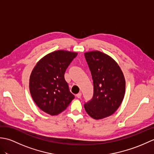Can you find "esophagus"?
<instances>
[{"label": "esophagus", "mask_w": 154, "mask_h": 154, "mask_svg": "<svg viewBox=\"0 0 154 154\" xmlns=\"http://www.w3.org/2000/svg\"><path fill=\"white\" fill-rule=\"evenodd\" d=\"M81 95H82V94H81V93H79L76 94V97H77V98H81Z\"/></svg>", "instance_id": "esophagus-1"}]
</instances>
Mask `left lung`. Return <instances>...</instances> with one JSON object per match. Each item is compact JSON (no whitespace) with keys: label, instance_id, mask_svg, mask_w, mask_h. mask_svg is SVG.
Segmentation results:
<instances>
[{"label":"left lung","instance_id":"left-lung-1","mask_svg":"<svg viewBox=\"0 0 154 154\" xmlns=\"http://www.w3.org/2000/svg\"><path fill=\"white\" fill-rule=\"evenodd\" d=\"M93 80V97L84 107L94 119L112 115L122 103L125 79L120 67L109 55L99 51L85 54Z\"/></svg>","mask_w":154,"mask_h":154}]
</instances>
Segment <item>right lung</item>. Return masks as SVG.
Returning <instances> with one entry per match:
<instances>
[{"mask_svg": "<svg viewBox=\"0 0 154 154\" xmlns=\"http://www.w3.org/2000/svg\"><path fill=\"white\" fill-rule=\"evenodd\" d=\"M77 53L59 50L45 55L34 67L30 77V94L41 110L50 115L63 111L75 96L64 75Z\"/></svg>", "mask_w": 154, "mask_h": 154, "instance_id": "add662e5", "label": "right lung"}]
</instances>
